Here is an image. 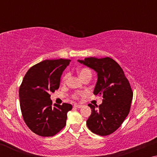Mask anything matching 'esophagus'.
Here are the masks:
<instances>
[{
	"instance_id": "34e87169",
	"label": "esophagus",
	"mask_w": 157,
	"mask_h": 157,
	"mask_svg": "<svg viewBox=\"0 0 157 157\" xmlns=\"http://www.w3.org/2000/svg\"><path fill=\"white\" fill-rule=\"evenodd\" d=\"M74 107H75V108H81V107H82V105L75 104V105H74Z\"/></svg>"
}]
</instances>
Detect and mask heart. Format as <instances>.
<instances>
[{
	"label": "heart",
	"instance_id": "obj_1",
	"mask_svg": "<svg viewBox=\"0 0 157 157\" xmlns=\"http://www.w3.org/2000/svg\"><path fill=\"white\" fill-rule=\"evenodd\" d=\"M77 73H78V75L79 76V78H80L82 80L86 78H91L92 76V73H91V70H89V69L87 68H79L78 71H77ZM68 77H69L68 73H66L65 75L63 76L62 82L63 84H65L67 82ZM82 94H84V93H82V94H75L73 95V98H78L79 95H82Z\"/></svg>",
	"mask_w": 157,
	"mask_h": 157
}]
</instances>
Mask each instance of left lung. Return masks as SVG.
<instances>
[{
  "instance_id": "8db88e82",
  "label": "left lung",
  "mask_w": 157,
  "mask_h": 157,
  "mask_svg": "<svg viewBox=\"0 0 157 157\" xmlns=\"http://www.w3.org/2000/svg\"><path fill=\"white\" fill-rule=\"evenodd\" d=\"M98 74L94 94L102 95V103L89 104L91 114L86 121L91 131L100 136H107L118 129L129 113L133 92L123 69L110 57L85 58L78 60Z\"/></svg>"
}]
</instances>
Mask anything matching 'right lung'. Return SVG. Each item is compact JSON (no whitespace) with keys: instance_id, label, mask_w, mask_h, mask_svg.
Returning a JSON list of instances; mask_svg holds the SVG:
<instances>
[{"instance_id":"add662e5","label":"right lung","mask_w":157,"mask_h":157,"mask_svg":"<svg viewBox=\"0 0 157 157\" xmlns=\"http://www.w3.org/2000/svg\"><path fill=\"white\" fill-rule=\"evenodd\" d=\"M70 59L44 60L29 69L19 88L21 113L25 124L36 134L52 136L66 125L72 105L55 104L51 92L59 89L60 78Z\"/></svg>"}]
</instances>
